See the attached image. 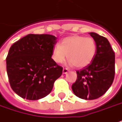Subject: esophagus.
I'll list each match as a JSON object with an SVG mask.
<instances>
[{
    "mask_svg": "<svg viewBox=\"0 0 122 122\" xmlns=\"http://www.w3.org/2000/svg\"><path fill=\"white\" fill-rule=\"evenodd\" d=\"M62 72H63V73H64V74H66L67 72H68V70L67 68H63Z\"/></svg>",
    "mask_w": 122,
    "mask_h": 122,
    "instance_id": "obj_1",
    "label": "esophagus"
}]
</instances>
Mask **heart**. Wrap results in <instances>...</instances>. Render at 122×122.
<instances>
[{"instance_id": "obj_1", "label": "heart", "mask_w": 122, "mask_h": 122, "mask_svg": "<svg viewBox=\"0 0 122 122\" xmlns=\"http://www.w3.org/2000/svg\"><path fill=\"white\" fill-rule=\"evenodd\" d=\"M97 47L91 37L82 36L66 37L52 49L51 58L57 64H62L66 58L71 66L82 68L87 66L93 61Z\"/></svg>"}]
</instances>
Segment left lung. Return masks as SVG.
<instances>
[{
  "instance_id": "8db88e82",
  "label": "left lung",
  "mask_w": 122,
  "mask_h": 122,
  "mask_svg": "<svg viewBox=\"0 0 122 122\" xmlns=\"http://www.w3.org/2000/svg\"><path fill=\"white\" fill-rule=\"evenodd\" d=\"M95 41L97 50L93 61L87 66L76 71L77 78L72 85L76 96L93 100L106 93L115 76V53L105 37L89 33Z\"/></svg>"
}]
</instances>
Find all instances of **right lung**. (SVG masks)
Instances as JSON below:
<instances>
[{"label":"right lung","instance_id":"obj_1","mask_svg":"<svg viewBox=\"0 0 122 122\" xmlns=\"http://www.w3.org/2000/svg\"><path fill=\"white\" fill-rule=\"evenodd\" d=\"M57 38L48 34H29L10 48L6 72L13 91L23 99L37 100L47 96L62 73L51 58Z\"/></svg>","mask_w":122,"mask_h":122}]
</instances>
